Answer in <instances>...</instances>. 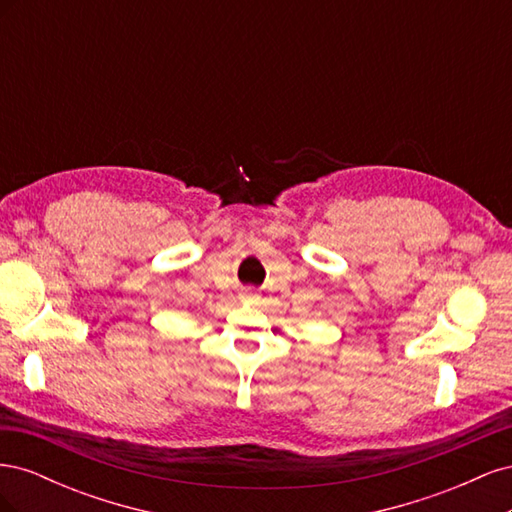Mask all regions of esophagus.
I'll return each instance as SVG.
<instances>
[{
    "mask_svg": "<svg viewBox=\"0 0 512 512\" xmlns=\"http://www.w3.org/2000/svg\"><path fill=\"white\" fill-rule=\"evenodd\" d=\"M247 294H250V292H247Z\"/></svg>",
    "mask_w": 512,
    "mask_h": 512,
    "instance_id": "1",
    "label": "esophagus"
}]
</instances>
